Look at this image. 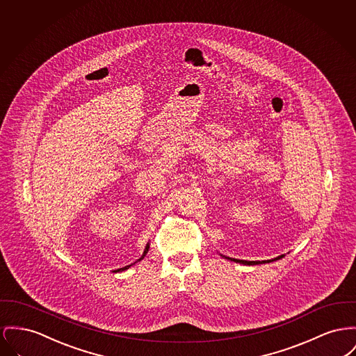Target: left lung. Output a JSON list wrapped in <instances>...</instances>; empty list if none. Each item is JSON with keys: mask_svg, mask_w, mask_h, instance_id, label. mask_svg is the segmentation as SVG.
I'll list each match as a JSON object with an SVG mask.
<instances>
[{"mask_svg": "<svg viewBox=\"0 0 356 356\" xmlns=\"http://www.w3.org/2000/svg\"><path fill=\"white\" fill-rule=\"evenodd\" d=\"M223 258H226V259H230V261H234V262H236V264H242V265H261V264H269V262H273V261H277V259H281L282 257H285V254H281V255H278V257H275L274 259H268V261H246V259H236V258H230V257H226V255H223V254H220Z\"/></svg>", "mask_w": 356, "mask_h": 356, "instance_id": "8db88e82", "label": "left lung"}]
</instances>
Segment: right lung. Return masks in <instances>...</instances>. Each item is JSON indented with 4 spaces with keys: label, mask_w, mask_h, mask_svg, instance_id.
Listing matches in <instances>:
<instances>
[{
    "label": "right lung",
    "mask_w": 356,
    "mask_h": 356,
    "mask_svg": "<svg viewBox=\"0 0 356 356\" xmlns=\"http://www.w3.org/2000/svg\"><path fill=\"white\" fill-rule=\"evenodd\" d=\"M149 246H150V245H149V242H147V246H145V250H144V252H143V255H141V258H138V259H137V261H136V262H134V264H137V262H140V261H143V259H144V257H145V255H147V251H149ZM134 264H131V265H127V266H125V268H121V269H118V270H114V272H124V270H126V269H129V268H130V266H133V265H134Z\"/></svg>",
    "instance_id": "right-lung-1"
}]
</instances>
